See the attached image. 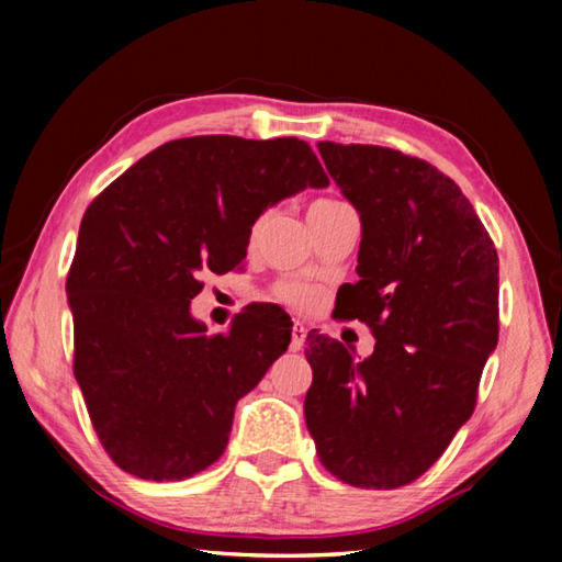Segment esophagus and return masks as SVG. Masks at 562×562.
<instances>
[{
	"label": "esophagus",
	"mask_w": 562,
	"mask_h": 562,
	"mask_svg": "<svg viewBox=\"0 0 562 562\" xmlns=\"http://www.w3.org/2000/svg\"><path fill=\"white\" fill-rule=\"evenodd\" d=\"M304 337H307V327L302 325V322H294L292 325V337H290V349L292 351H300L304 345Z\"/></svg>",
	"instance_id": "obj_1"
}]
</instances>
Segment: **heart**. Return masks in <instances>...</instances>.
Wrapping results in <instances>:
<instances>
[{"mask_svg": "<svg viewBox=\"0 0 562 562\" xmlns=\"http://www.w3.org/2000/svg\"><path fill=\"white\" fill-rule=\"evenodd\" d=\"M339 201H329V198H319V201H315L310 205V215L312 213H319V211H325V207H329V205H337ZM258 227H260V221H258V225L252 227L255 233H258ZM272 294L274 297H278L282 304H290V307H294V310H307V307H312V304H315V300H317V292L310 288V284H304V282H297V280H282V282H278L272 288Z\"/></svg>", "mask_w": 562, "mask_h": 562, "instance_id": "1", "label": "heart"}]
</instances>
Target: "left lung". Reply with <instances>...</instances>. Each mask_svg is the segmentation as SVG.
Here are the masks:
<instances>
[{
    "instance_id": "left-lung-1",
    "label": "left lung",
    "mask_w": 562,
    "mask_h": 562,
    "mask_svg": "<svg viewBox=\"0 0 562 562\" xmlns=\"http://www.w3.org/2000/svg\"><path fill=\"white\" fill-rule=\"evenodd\" d=\"M361 217L355 284L339 319L372 329V357L307 335L304 418L339 481L389 491L424 475L469 422L498 345V252L449 176L402 150L317 144Z\"/></svg>"
}]
</instances>
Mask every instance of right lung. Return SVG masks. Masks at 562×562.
I'll return each instance as SVG.
<instances>
[{"mask_svg":"<svg viewBox=\"0 0 562 562\" xmlns=\"http://www.w3.org/2000/svg\"><path fill=\"white\" fill-rule=\"evenodd\" d=\"M325 188L300 138L168 140L93 198L66 278L74 376L111 461L183 481L221 459L237 398L288 351L292 322L250 304L221 335L190 317L201 274L247 255L268 205Z\"/></svg>","mask_w":562,"mask_h":562,"instance_id":"1","label":"right lung"}]
</instances>
